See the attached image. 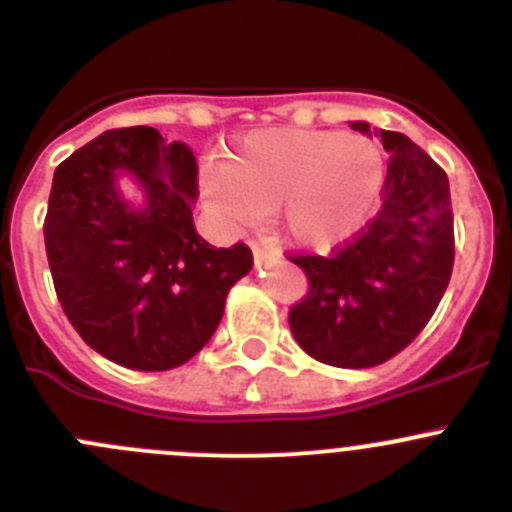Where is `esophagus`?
<instances>
[{"label": "esophagus", "mask_w": 512, "mask_h": 512, "mask_svg": "<svg viewBox=\"0 0 512 512\" xmlns=\"http://www.w3.org/2000/svg\"><path fill=\"white\" fill-rule=\"evenodd\" d=\"M252 255H255L257 265H262V262L272 260V257H280V250H277V247L265 245V242H252Z\"/></svg>", "instance_id": "1"}]
</instances>
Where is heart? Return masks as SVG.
<instances>
[{
    "mask_svg": "<svg viewBox=\"0 0 512 512\" xmlns=\"http://www.w3.org/2000/svg\"><path fill=\"white\" fill-rule=\"evenodd\" d=\"M384 170L369 138L282 128L247 136L225 170H205L203 188L225 218L252 223L280 210L289 242L327 252L366 223Z\"/></svg>",
    "mask_w": 512,
    "mask_h": 512,
    "instance_id": "obj_1",
    "label": "heart"
}]
</instances>
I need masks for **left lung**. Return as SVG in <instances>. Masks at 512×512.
<instances>
[{
  "label": "left lung",
  "mask_w": 512,
  "mask_h": 512,
  "mask_svg": "<svg viewBox=\"0 0 512 512\" xmlns=\"http://www.w3.org/2000/svg\"><path fill=\"white\" fill-rule=\"evenodd\" d=\"M352 128L369 133V123ZM379 136L389 151L379 213L327 257H287L309 282L289 329L312 359L339 369L404 352L436 312L456 257L448 175L404 133Z\"/></svg>",
  "instance_id": "left-lung-1"
}]
</instances>
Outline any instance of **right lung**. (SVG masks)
<instances>
[{
  "label": "right lung",
  "instance_id": "obj_1",
  "mask_svg": "<svg viewBox=\"0 0 512 512\" xmlns=\"http://www.w3.org/2000/svg\"><path fill=\"white\" fill-rule=\"evenodd\" d=\"M144 185L136 214L115 173ZM198 160L156 128H113L59 163L44 218L51 280L66 319L94 352L126 369L168 371L218 329L232 285L252 267L245 242L213 247L195 232Z\"/></svg>",
  "mask_w": 512,
  "mask_h": 512
}]
</instances>
